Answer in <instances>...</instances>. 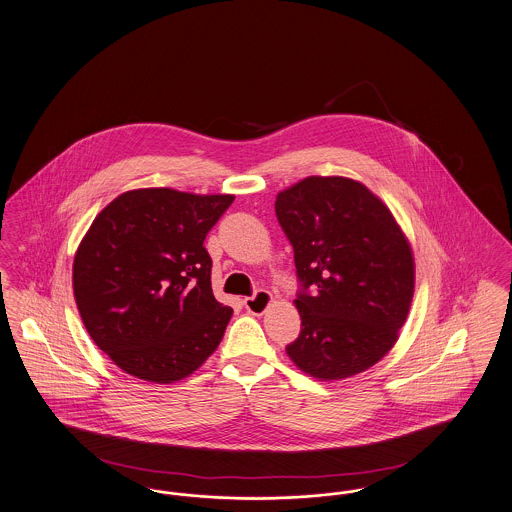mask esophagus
Returning <instances> with one entry per match:
<instances>
[{
    "label": "esophagus",
    "instance_id": "esophagus-1",
    "mask_svg": "<svg viewBox=\"0 0 512 512\" xmlns=\"http://www.w3.org/2000/svg\"><path fill=\"white\" fill-rule=\"evenodd\" d=\"M271 302H273V296L269 291H256V295L244 298V308L248 314L262 316L268 310Z\"/></svg>",
    "mask_w": 512,
    "mask_h": 512
}]
</instances>
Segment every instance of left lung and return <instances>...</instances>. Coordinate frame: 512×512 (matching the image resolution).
Listing matches in <instances>:
<instances>
[{
    "instance_id": "8db88e82",
    "label": "left lung",
    "mask_w": 512,
    "mask_h": 512,
    "mask_svg": "<svg viewBox=\"0 0 512 512\" xmlns=\"http://www.w3.org/2000/svg\"><path fill=\"white\" fill-rule=\"evenodd\" d=\"M275 214L293 244L302 291L296 368L322 381L356 376L399 339L414 296V254L391 210L349 177L312 175L281 190Z\"/></svg>"
}]
</instances>
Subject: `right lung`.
<instances>
[{
	"label": "right lung",
	"mask_w": 512,
	"mask_h": 512,
	"mask_svg": "<svg viewBox=\"0 0 512 512\" xmlns=\"http://www.w3.org/2000/svg\"><path fill=\"white\" fill-rule=\"evenodd\" d=\"M233 200L127 190L92 221L75 252L73 293L88 335L123 372L175 383L219 347L233 308L212 293L204 239Z\"/></svg>",
	"instance_id": "obj_1"
}]
</instances>
